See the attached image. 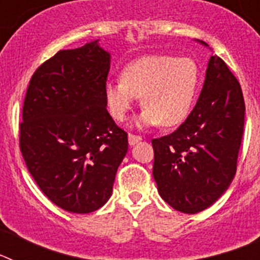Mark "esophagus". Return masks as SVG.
Returning a JSON list of instances; mask_svg holds the SVG:
<instances>
[{
    "label": "esophagus",
    "mask_w": 260,
    "mask_h": 260,
    "mask_svg": "<svg viewBox=\"0 0 260 260\" xmlns=\"http://www.w3.org/2000/svg\"><path fill=\"white\" fill-rule=\"evenodd\" d=\"M127 139H128V144H130V146H134V144H137L138 142L142 141L141 137H138V135H134V134H128Z\"/></svg>",
    "instance_id": "esophagus-1"
}]
</instances>
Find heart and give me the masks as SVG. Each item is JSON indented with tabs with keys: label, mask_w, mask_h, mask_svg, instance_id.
I'll list each match as a JSON object with an SVG mask.
<instances>
[{
	"label": "heart",
	"mask_w": 260,
	"mask_h": 260,
	"mask_svg": "<svg viewBox=\"0 0 260 260\" xmlns=\"http://www.w3.org/2000/svg\"><path fill=\"white\" fill-rule=\"evenodd\" d=\"M201 84L198 63L189 57L144 56L125 66L122 79L104 86V100L112 118L123 121L142 100L141 127H174L186 121Z\"/></svg>",
	"instance_id": "obj_1"
}]
</instances>
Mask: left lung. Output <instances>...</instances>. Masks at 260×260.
<instances>
[{
	"instance_id": "8db88e82",
	"label": "left lung",
	"mask_w": 260,
	"mask_h": 260,
	"mask_svg": "<svg viewBox=\"0 0 260 260\" xmlns=\"http://www.w3.org/2000/svg\"><path fill=\"white\" fill-rule=\"evenodd\" d=\"M208 48L204 41L195 39ZM245 123L242 89L220 57L208 61L203 89L185 122L153 139V178L174 210L198 213L226 191L237 169Z\"/></svg>"
}]
</instances>
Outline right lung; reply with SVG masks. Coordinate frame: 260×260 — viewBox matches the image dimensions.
Returning a JSON list of instances; mask_svg holds the SVG:
<instances>
[{
    "mask_svg": "<svg viewBox=\"0 0 260 260\" xmlns=\"http://www.w3.org/2000/svg\"><path fill=\"white\" fill-rule=\"evenodd\" d=\"M110 53L99 40L59 50L29 80L20 151L41 191L62 210L89 213L112 195L127 134L108 113Z\"/></svg>",
    "mask_w": 260,
    "mask_h": 260,
    "instance_id": "obj_1",
    "label": "right lung"
}]
</instances>
